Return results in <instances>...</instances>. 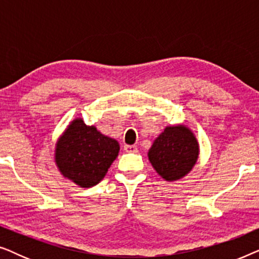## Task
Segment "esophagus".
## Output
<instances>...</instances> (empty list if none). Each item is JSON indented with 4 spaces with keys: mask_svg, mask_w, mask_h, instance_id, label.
Here are the masks:
<instances>
[{
    "mask_svg": "<svg viewBox=\"0 0 259 259\" xmlns=\"http://www.w3.org/2000/svg\"><path fill=\"white\" fill-rule=\"evenodd\" d=\"M123 150L128 152V153H137L138 146H136V145H125V146H123Z\"/></svg>",
    "mask_w": 259,
    "mask_h": 259,
    "instance_id": "34e87169",
    "label": "esophagus"
}]
</instances>
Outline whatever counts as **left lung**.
Here are the masks:
<instances>
[{"label": "left lung", "mask_w": 259, "mask_h": 259, "mask_svg": "<svg viewBox=\"0 0 259 259\" xmlns=\"http://www.w3.org/2000/svg\"><path fill=\"white\" fill-rule=\"evenodd\" d=\"M199 145L186 126L166 127L148 151V159L158 175L167 182L185 177L197 162Z\"/></svg>", "instance_id": "8db88e82"}]
</instances>
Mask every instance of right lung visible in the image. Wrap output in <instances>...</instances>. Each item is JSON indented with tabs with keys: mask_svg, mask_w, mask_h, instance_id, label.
Returning a JSON list of instances; mask_svg holds the SVG:
<instances>
[{
	"mask_svg": "<svg viewBox=\"0 0 259 259\" xmlns=\"http://www.w3.org/2000/svg\"><path fill=\"white\" fill-rule=\"evenodd\" d=\"M119 150L118 141L75 119L56 144L55 161L63 177L80 187H92L104 178Z\"/></svg>",
	"mask_w": 259,
	"mask_h": 259,
	"instance_id": "add662e5",
	"label": "right lung"
}]
</instances>
